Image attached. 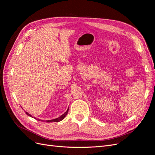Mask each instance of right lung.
I'll return each instance as SVG.
<instances>
[{
    "label": "right lung",
    "instance_id": "right-lung-1",
    "mask_svg": "<svg viewBox=\"0 0 155 155\" xmlns=\"http://www.w3.org/2000/svg\"><path fill=\"white\" fill-rule=\"evenodd\" d=\"M68 109H67V110L66 112H65L63 115L59 116V118L54 119V120H46V121H47V122H58V121H61V120H63L64 118V117L67 116V113H68ZM26 112V114L28 116H30V117H32V116H31V114H30L29 113H28L27 112ZM37 120H39V119H37Z\"/></svg>",
    "mask_w": 155,
    "mask_h": 155
}]
</instances>
